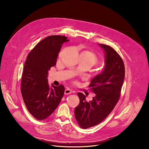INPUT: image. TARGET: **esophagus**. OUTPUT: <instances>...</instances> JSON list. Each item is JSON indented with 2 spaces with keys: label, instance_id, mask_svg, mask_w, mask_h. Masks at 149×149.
<instances>
[{
  "label": "esophagus",
  "instance_id": "esophagus-1",
  "mask_svg": "<svg viewBox=\"0 0 149 149\" xmlns=\"http://www.w3.org/2000/svg\"><path fill=\"white\" fill-rule=\"evenodd\" d=\"M71 93H72V91L69 89H66L65 91V94H66V95L70 94Z\"/></svg>",
  "mask_w": 149,
  "mask_h": 149
}]
</instances>
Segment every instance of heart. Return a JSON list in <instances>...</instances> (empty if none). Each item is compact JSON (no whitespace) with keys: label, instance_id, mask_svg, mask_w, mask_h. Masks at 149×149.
I'll list each match as a JSON object with an SVG mask.
<instances>
[{"label":"heart","instance_id":"b5f03b06","mask_svg":"<svg viewBox=\"0 0 149 149\" xmlns=\"http://www.w3.org/2000/svg\"><path fill=\"white\" fill-rule=\"evenodd\" d=\"M81 56H83L84 58L86 59L89 60L91 61L93 65H94L98 61V57L97 56V55L92 51H84L81 53Z\"/></svg>","mask_w":149,"mask_h":149}]
</instances>
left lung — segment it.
<instances>
[{
  "mask_svg": "<svg viewBox=\"0 0 149 149\" xmlns=\"http://www.w3.org/2000/svg\"><path fill=\"white\" fill-rule=\"evenodd\" d=\"M98 45L104 51L105 65L89 86L95 96L88 102L83 93H77L80 103L75 109V117L83 129L96 126L110 114L120 98L124 80V65L119 54L108 45Z\"/></svg>",
  "mask_w": 149,
  "mask_h": 149,
  "instance_id": "obj_1",
  "label": "left lung"
}]
</instances>
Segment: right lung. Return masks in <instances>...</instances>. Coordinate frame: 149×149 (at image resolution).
<instances>
[{
  "label": "right lung",
  "mask_w": 149,
  "mask_h": 149,
  "mask_svg": "<svg viewBox=\"0 0 149 149\" xmlns=\"http://www.w3.org/2000/svg\"><path fill=\"white\" fill-rule=\"evenodd\" d=\"M63 36H51L40 41L30 52L25 61L22 77L21 92L29 113L38 120L50 116L60 103L65 87L51 86L48 74L56 65L63 43L68 42Z\"/></svg>",
  "instance_id": "obj_1"
}]
</instances>
